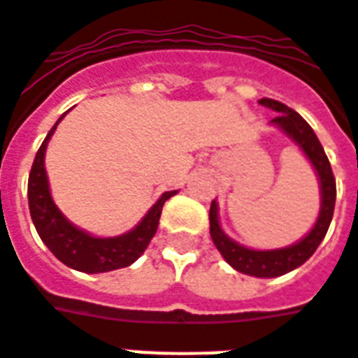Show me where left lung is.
I'll return each instance as SVG.
<instances>
[{"instance_id": "obj_1", "label": "left lung", "mask_w": 358, "mask_h": 358, "mask_svg": "<svg viewBox=\"0 0 358 358\" xmlns=\"http://www.w3.org/2000/svg\"><path fill=\"white\" fill-rule=\"evenodd\" d=\"M259 103L278 113V117L272 118L270 124L276 126L285 138H289L315 169L318 176V187H320V213L310 232L292 245L280 249H251L234 241L222 230L220 220H218V203L213 201L209 210L210 238H213L215 248L220 251V255L224 257L226 263L238 272L255 278H276L299 268L301 264L313 257L316 248L324 240V236L330 228L331 217H334V207H336V178H334L330 161L324 153V148L316 138L315 130L308 126L307 120L301 117L299 113L268 97L259 99Z\"/></svg>"}]
</instances>
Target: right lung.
Here are the masks:
<instances>
[{
  "label": "right lung",
  "instance_id": "obj_1",
  "mask_svg": "<svg viewBox=\"0 0 358 358\" xmlns=\"http://www.w3.org/2000/svg\"><path fill=\"white\" fill-rule=\"evenodd\" d=\"M65 115H61L55 126L48 132L45 140L36 153L32 171L28 176V207H30V217L38 230V236L61 263L78 272L99 274V272H110V270L130 266L140 259L141 253L148 249L151 238L155 236L164 201L178 194V189L164 192L157 199L155 205L145 213V217L141 218L130 232L120 234V236L99 238L74 226L53 201L50 180L45 172V149Z\"/></svg>",
  "mask_w": 358,
  "mask_h": 358
}]
</instances>
